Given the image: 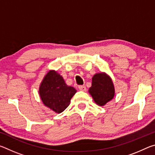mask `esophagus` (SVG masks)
<instances>
[{"label":"esophagus","instance_id":"obj_1","mask_svg":"<svg viewBox=\"0 0 155 155\" xmlns=\"http://www.w3.org/2000/svg\"><path fill=\"white\" fill-rule=\"evenodd\" d=\"M78 89H79V90L83 91H85L86 90H87L85 86H84V85H79L78 86Z\"/></svg>","mask_w":155,"mask_h":155}]
</instances>
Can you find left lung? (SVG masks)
I'll return each mask as SVG.
<instances>
[{"label":"left lung","instance_id":"8db88e82","mask_svg":"<svg viewBox=\"0 0 155 155\" xmlns=\"http://www.w3.org/2000/svg\"><path fill=\"white\" fill-rule=\"evenodd\" d=\"M89 92L96 103L100 106L104 105L114 96V87L111 79L104 73L96 74L92 78Z\"/></svg>","mask_w":155,"mask_h":155}]
</instances>
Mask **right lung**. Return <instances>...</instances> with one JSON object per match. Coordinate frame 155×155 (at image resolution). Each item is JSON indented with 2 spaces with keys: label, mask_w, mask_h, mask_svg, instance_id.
Masks as SVG:
<instances>
[{
  "label": "right lung",
  "mask_w": 155,
  "mask_h": 155,
  "mask_svg": "<svg viewBox=\"0 0 155 155\" xmlns=\"http://www.w3.org/2000/svg\"><path fill=\"white\" fill-rule=\"evenodd\" d=\"M76 92L74 87L67 85L61 76L53 70L47 73L40 87L43 103L58 114L69 106L70 99Z\"/></svg>",
  "instance_id": "1"
}]
</instances>
